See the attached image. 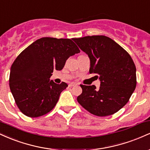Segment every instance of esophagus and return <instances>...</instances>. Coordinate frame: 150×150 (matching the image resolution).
<instances>
[{
	"label": "esophagus",
	"instance_id": "esophagus-1",
	"mask_svg": "<svg viewBox=\"0 0 150 150\" xmlns=\"http://www.w3.org/2000/svg\"><path fill=\"white\" fill-rule=\"evenodd\" d=\"M77 85L75 82H71V83L69 84V87H74V86H76Z\"/></svg>",
	"mask_w": 150,
	"mask_h": 150
}]
</instances>
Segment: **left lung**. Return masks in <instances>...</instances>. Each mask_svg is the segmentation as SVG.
Instances as JSON below:
<instances>
[{
    "label": "left lung",
    "mask_w": 150,
    "mask_h": 150,
    "mask_svg": "<svg viewBox=\"0 0 150 150\" xmlns=\"http://www.w3.org/2000/svg\"><path fill=\"white\" fill-rule=\"evenodd\" d=\"M73 40L88 55L89 73L101 81L94 85H80L82 92L77 101L89 113L106 116L116 113L129 101L136 87V68L131 56L111 38L87 36Z\"/></svg>",
    "instance_id": "left-lung-1"
}]
</instances>
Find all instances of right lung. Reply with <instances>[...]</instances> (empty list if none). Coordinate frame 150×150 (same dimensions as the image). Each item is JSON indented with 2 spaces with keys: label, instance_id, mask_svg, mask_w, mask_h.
<instances>
[{
  "label": "right lung",
  "instance_id": "obj_1",
  "mask_svg": "<svg viewBox=\"0 0 150 150\" xmlns=\"http://www.w3.org/2000/svg\"><path fill=\"white\" fill-rule=\"evenodd\" d=\"M80 52L71 39L43 37L20 53L10 68L9 85L22 113L35 118L54 108L68 85L50 80L51 73L63 69L67 59Z\"/></svg>",
  "mask_w": 150,
  "mask_h": 150
}]
</instances>
